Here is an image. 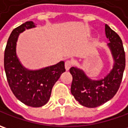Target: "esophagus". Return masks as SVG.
<instances>
[{
  "mask_svg": "<svg viewBox=\"0 0 128 128\" xmlns=\"http://www.w3.org/2000/svg\"><path fill=\"white\" fill-rule=\"evenodd\" d=\"M72 66V61H70V60H66V62H65V69L66 71H68V70H70V67Z\"/></svg>",
  "mask_w": 128,
  "mask_h": 128,
  "instance_id": "obj_1",
  "label": "esophagus"
}]
</instances>
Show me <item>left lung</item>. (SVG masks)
Here are the masks:
<instances>
[{
	"instance_id": "1",
	"label": "left lung",
	"mask_w": 128,
	"mask_h": 128,
	"mask_svg": "<svg viewBox=\"0 0 128 128\" xmlns=\"http://www.w3.org/2000/svg\"><path fill=\"white\" fill-rule=\"evenodd\" d=\"M105 34L114 60L112 69L108 74L102 80H92L77 67L72 66L70 70L72 75L71 92L76 101L86 108H97L114 97L120 86L125 70V54L120 37L107 24Z\"/></svg>"
}]
</instances>
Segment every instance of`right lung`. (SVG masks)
Wrapping results in <instances>:
<instances>
[{
	"label": "right lung",
	"mask_w": 128,
	"mask_h": 128,
	"mask_svg": "<svg viewBox=\"0 0 128 128\" xmlns=\"http://www.w3.org/2000/svg\"><path fill=\"white\" fill-rule=\"evenodd\" d=\"M27 21L14 28L9 36L4 53V69L9 86L21 102L33 108L46 104L54 84L65 72L64 62L38 70H29L20 64L16 55V43L20 33L34 28Z\"/></svg>",
	"instance_id": "1"
}]
</instances>
